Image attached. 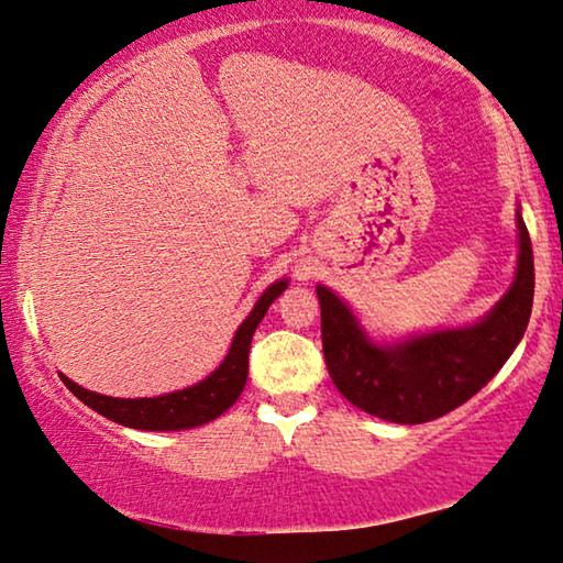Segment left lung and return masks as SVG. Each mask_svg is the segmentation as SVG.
<instances>
[{
  "label": "left lung",
  "mask_w": 563,
  "mask_h": 563,
  "mask_svg": "<svg viewBox=\"0 0 563 563\" xmlns=\"http://www.w3.org/2000/svg\"><path fill=\"white\" fill-rule=\"evenodd\" d=\"M320 335L330 378L353 406L383 421L426 423L466 404L501 371L523 338L533 302V250L519 216L514 285L481 323L398 345L365 338L341 298L318 285Z\"/></svg>",
  "instance_id": "8db88e82"
}]
</instances>
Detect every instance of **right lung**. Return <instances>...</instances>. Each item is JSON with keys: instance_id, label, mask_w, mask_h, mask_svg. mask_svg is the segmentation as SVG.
<instances>
[{"instance_id": "obj_1", "label": "right lung", "mask_w": 563, "mask_h": 563, "mask_svg": "<svg viewBox=\"0 0 563 563\" xmlns=\"http://www.w3.org/2000/svg\"><path fill=\"white\" fill-rule=\"evenodd\" d=\"M285 285L288 283L278 280L263 292L261 300L255 302L253 313H250L243 320V325L238 328L225 361L220 363L218 371H212L208 378L198 383V386L157 398H110L77 386V383H73L67 376L59 378L85 406L128 428H140V431H180V428H195L208 423L220 413H225V410L235 404L238 396L243 394L247 380L250 341H253L255 328L267 313V308H271L273 300L285 290Z\"/></svg>"}]
</instances>
